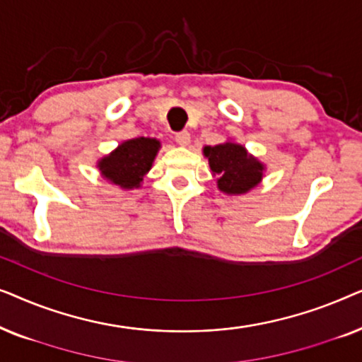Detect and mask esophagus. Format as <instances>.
<instances>
[{
	"instance_id": "34e87169",
	"label": "esophagus",
	"mask_w": 362,
	"mask_h": 362,
	"mask_svg": "<svg viewBox=\"0 0 362 362\" xmlns=\"http://www.w3.org/2000/svg\"><path fill=\"white\" fill-rule=\"evenodd\" d=\"M175 140H176V143H180V145H182V146L187 145V143H189V140H191L189 132H186V130L177 132L175 135Z\"/></svg>"
}]
</instances>
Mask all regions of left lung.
<instances>
[{"instance_id": "1", "label": "left lung", "mask_w": 362, "mask_h": 362, "mask_svg": "<svg viewBox=\"0 0 362 362\" xmlns=\"http://www.w3.org/2000/svg\"><path fill=\"white\" fill-rule=\"evenodd\" d=\"M204 155L209 158V166L219 176L217 186L227 194H242L259 185L264 166L235 143L206 146Z\"/></svg>"}]
</instances>
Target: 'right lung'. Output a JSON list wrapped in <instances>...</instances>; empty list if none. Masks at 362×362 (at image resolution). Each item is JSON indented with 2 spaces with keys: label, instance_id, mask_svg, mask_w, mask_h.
Masks as SVG:
<instances>
[{
  "label": "right lung",
  "instance_id": "right-lung-1",
  "mask_svg": "<svg viewBox=\"0 0 362 362\" xmlns=\"http://www.w3.org/2000/svg\"><path fill=\"white\" fill-rule=\"evenodd\" d=\"M160 141L153 138H135L122 143L115 151L98 163L102 175L115 185L132 189L138 187L143 176L150 171Z\"/></svg>",
  "mask_w": 362,
  "mask_h": 362
}]
</instances>
